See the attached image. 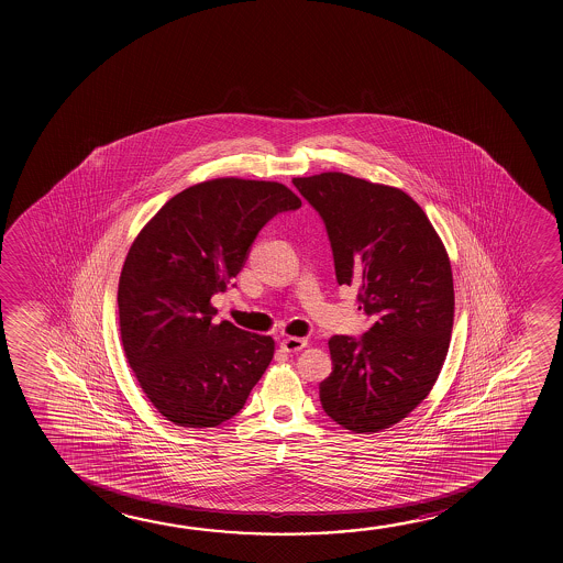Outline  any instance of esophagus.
<instances>
[{
    "label": "esophagus",
    "instance_id": "esophagus-1",
    "mask_svg": "<svg viewBox=\"0 0 563 563\" xmlns=\"http://www.w3.org/2000/svg\"><path fill=\"white\" fill-rule=\"evenodd\" d=\"M280 347H283L286 353H298V351L305 350L306 340H300V338H286V340L280 341Z\"/></svg>",
    "mask_w": 563,
    "mask_h": 563
}]
</instances>
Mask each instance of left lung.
Returning <instances> with one entry per match:
<instances>
[{
  "mask_svg": "<svg viewBox=\"0 0 563 563\" xmlns=\"http://www.w3.org/2000/svg\"><path fill=\"white\" fill-rule=\"evenodd\" d=\"M320 213L338 285L355 286L373 325L328 341L333 371L320 383L325 415L355 433L380 432L432 390L450 350L453 277L424 210L393 186L343 175L292 178Z\"/></svg>",
  "mask_w": 563,
  "mask_h": 563,
  "instance_id": "left-lung-1",
  "label": "left lung"
}]
</instances>
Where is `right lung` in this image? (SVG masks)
<instances>
[{"label": "right lung", "instance_id": "1", "mask_svg": "<svg viewBox=\"0 0 563 563\" xmlns=\"http://www.w3.org/2000/svg\"><path fill=\"white\" fill-rule=\"evenodd\" d=\"M300 206L278 183L213 178L173 196L139 231L118 288L121 343L173 424H222L267 371L273 338L212 323L210 300L238 277L261 228Z\"/></svg>", "mask_w": 563, "mask_h": 563}]
</instances>
